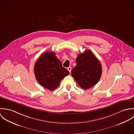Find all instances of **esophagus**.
Here are the masks:
<instances>
[{"instance_id":"obj_1","label":"esophagus","mask_w":134,"mask_h":134,"mask_svg":"<svg viewBox=\"0 0 134 134\" xmlns=\"http://www.w3.org/2000/svg\"><path fill=\"white\" fill-rule=\"evenodd\" d=\"M71 70H72V68L71 66H69L68 68V70L69 71L70 73L71 72Z\"/></svg>"}]
</instances>
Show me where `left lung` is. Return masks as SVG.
Listing matches in <instances>:
<instances>
[{
  "label": "left lung",
  "mask_w": 134,
  "mask_h": 134,
  "mask_svg": "<svg viewBox=\"0 0 134 134\" xmlns=\"http://www.w3.org/2000/svg\"><path fill=\"white\" fill-rule=\"evenodd\" d=\"M76 65L71 74L78 85L83 89H88L96 85L100 78L102 65L91 51H86L77 56Z\"/></svg>",
  "instance_id": "8db88e82"
}]
</instances>
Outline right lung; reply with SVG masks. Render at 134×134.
I'll list each match as a JSON object with an SVG mask.
<instances>
[{"mask_svg":"<svg viewBox=\"0 0 134 134\" xmlns=\"http://www.w3.org/2000/svg\"><path fill=\"white\" fill-rule=\"evenodd\" d=\"M34 72L38 83L51 91L56 89L61 80L70 74L53 52L41 54L35 64Z\"/></svg>","mask_w":134,"mask_h":134,"instance_id":"add662e5","label":"right lung"}]
</instances>
